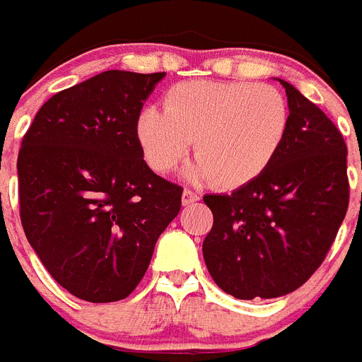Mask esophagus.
<instances>
[{
	"instance_id": "34e87169",
	"label": "esophagus",
	"mask_w": 362,
	"mask_h": 362,
	"mask_svg": "<svg viewBox=\"0 0 362 362\" xmlns=\"http://www.w3.org/2000/svg\"><path fill=\"white\" fill-rule=\"evenodd\" d=\"M199 201V195H197L195 191L191 189H184V193H182V204L184 206H187V204H193V202Z\"/></svg>"
}]
</instances>
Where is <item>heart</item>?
<instances>
[{
  "mask_svg": "<svg viewBox=\"0 0 362 362\" xmlns=\"http://www.w3.org/2000/svg\"><path fill=\"white\" fill-rule=\"evenodd\" d=\"M288 104L272 85L247 81H186L165 95L163 110L146 107L137 139L146 163L173 171L193 143L189 178L219 189L242 187L266 171L288 132Z\"/></svg>",
  "mask_w": 362,
  "mask_h": 362,
  "instance_id": "b5f03b06",
  "label": "heart"
}]
</instances>
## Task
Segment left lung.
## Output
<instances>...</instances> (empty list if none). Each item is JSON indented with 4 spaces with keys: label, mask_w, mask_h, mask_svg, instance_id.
<instances>
[{
    "label": "left lung",
    "mask_w": 362,
    "mask_h": 362,
    "mask_svg": "<svg viewBox=\"0 0 362 362\" xmlns=\"http://www.w3.org/2000/svg\"><path fill=\"white\" fill-rule=\"evenodd\" d=\"M288 132L262 175L206 195L214 225L202 242L208 272L238 299L298 290L327 257L349 202L348 146L318 105L288 81Z\"/></svg>",
    "instance_id": "obj_1"
}]
</instances>
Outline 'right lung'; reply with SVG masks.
I'll return each instance as SVG.
<instances>
[{
    "label": "right lung",
    "mask_w": 362,
    "mask_h": 362,
    "mask_svg": "<svg viewBox=\"0 0 362 362\" xmlns=\"http://www.w3.org/2000/svg\"><path fill=\"white\" fill-rule=\"evenodd\" d=\"M165 72L105 70L59 90L35 115L18 152L20 219L48 273L90 303L128 298L182 187L143 160L137 119Z\"/></svg>",
    "instance_id": "obj_1"
}]
</instances>
